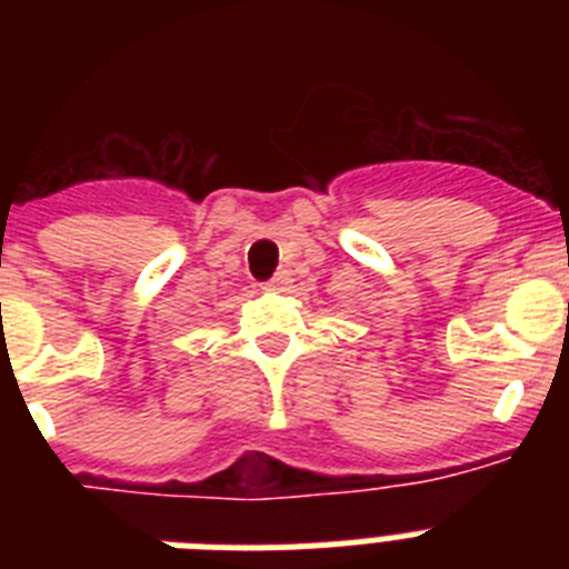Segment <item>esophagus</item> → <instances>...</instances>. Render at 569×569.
Instances as JSON below:
<instances>
[{
  "label": "esophagus",
  "instance_id": "esophagus-1",
  "mask_svg": "<svg viewBox=\"0 0 569 569\" xmlns=\"http://www.w3.org/2000/svg\"><path fill=\"white\" fill-rule=\"evenodd\" d=\"M288 281H290V276L284 273V270H281V273H276L273 279L264 281V290H281V288H288Z\"/></svg>",
  "mask_w": 569,
  "mask_h": 569
}]
</instances>
